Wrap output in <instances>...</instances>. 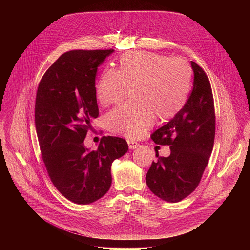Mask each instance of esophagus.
<instances>
[{
    "label": "esophagus",
    "mask_w": 250,
    "mask_h": 250,
    "mask_svg": "<svg viewBox=\"0 0 250 250\" xmlns=\"http://www.w3.org/2000/svg\"><path fill=\"white\" fill-rule=\"evenodd\" d=\"M128 145H129V148L130 149H136L138 147H140V143H137V142H134V141H128Z\"/></svg>",
    "instance_id": "obj_1"
}]
</instances>
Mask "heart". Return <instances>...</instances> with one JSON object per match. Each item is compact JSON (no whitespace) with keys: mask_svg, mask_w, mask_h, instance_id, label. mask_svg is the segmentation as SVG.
<instances>
[{"mask_svg":"<svg viewBox=\"0 0 250 250\" xmlns=\"http://www.w3.org/2000/svg\"><path fill=\"white\" fill-rule=\"evenodd\" d=\"M191 78V67L184 59L145 51L124 53L118 70L107 67L101 74L96 97L107 106L121 101L129 88H134L136 101L110 110L107 128L127 138L143 137L154 125L156 115L168 120L178 114L187 103Z\"/></svg>","mask_w":250,"mask_h":250,"instance_id":"obj_1","label":"heart"}]
</instances>
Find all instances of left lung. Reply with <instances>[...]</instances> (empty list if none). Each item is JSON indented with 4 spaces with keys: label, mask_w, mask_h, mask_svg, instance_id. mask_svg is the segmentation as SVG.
Returning <instances> with one entry per match:
<instances>
[{
    "label": "left lung",
    "mask_w": 250,
    "mask_h": 250,
    "mask_svg": "<svg viewBox=\"0 0 250 250\" xmlns=\"http://www.w3.org/2000/svg\"><path fill=\"white\" fill-rule=\"evenodd\" d=\"M193 87L184 107L151 138L169 145L168 157H156L146 174L150 190L167 202H179L198 186L208 165L215 135L214 97L205 71L190 62Z\"/></svg>",
    "instance_id": "8db88e82"
}]
</instances>
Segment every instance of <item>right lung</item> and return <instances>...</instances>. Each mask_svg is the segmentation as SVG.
<instances>
[{
	"label": "right lung",
	"mask_w": 250,
	"mask_h": 250,
	"mask_svg": "<svg viewBox=\"0 0 250 250\" xmlns=\"http://www.w3.org/2000/svg\"><path fill=\"white\" fill-rule=\"evenodd\" d=\"M114 50H72L43 75L36 92V134L48 175L57 189L76 204L104 196L111 185L110 167L128 151L127 142L103 137L89 151L83 141L99 115L95 77Z\"/></svg>",
	"instance_id": "1"
}]
</instances>
